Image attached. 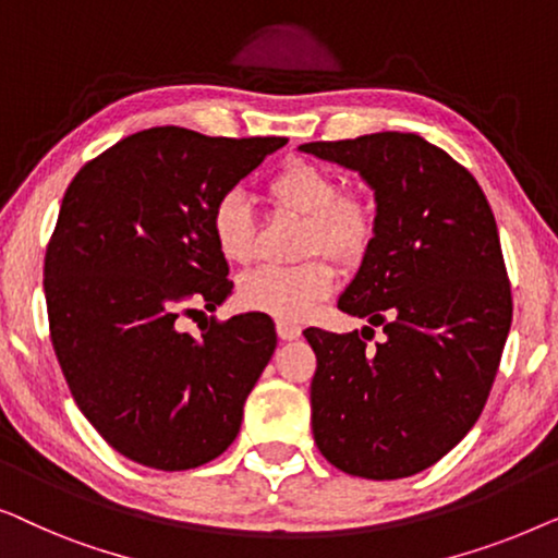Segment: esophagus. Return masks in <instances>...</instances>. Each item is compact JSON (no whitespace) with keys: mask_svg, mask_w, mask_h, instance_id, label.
Listing matches in <instances>:
<instances>
[{"mask_svg":"<svg viewBox=\"0 0 558 558\" xmlns=\"http://www.w3.org/2000/svg\"><path fill=\"white\" fill-rule=\"evenodd\" d=\"M277 335L281 340H296L302 335V327L287 323V319H277Z\"/></svg>","mask_w":558,"mask_h":558,"instance_id":"34e87169","label":"esophagus"}]
</instances>
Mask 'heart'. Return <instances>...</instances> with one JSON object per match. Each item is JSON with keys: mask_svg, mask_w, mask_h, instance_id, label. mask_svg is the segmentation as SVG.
<instances>
[{"mask_svg": "<svg viewBox=\"0 0 558 558\" xmlns=\"http://www.w3.org/2000/svg\"><path fill=\"white\" fill-rule=\"evenodd\" d=\"M269 197L279 210L307 220L304 254L323 251L335 262L355 264L376 233V216L363 197L342 195L340 180L325 167L294 162L269 182ZM213 241L231 264L254 258V218L241 193H226L210 216ZM335 289V269L323 258L300 266H262L239 284V302L287 323L304 319Z\"/></svg>", "mask_w": 558, "mask_h": 558, "instance_id": "b5f03b06", "label": "heart"}]
</instances>
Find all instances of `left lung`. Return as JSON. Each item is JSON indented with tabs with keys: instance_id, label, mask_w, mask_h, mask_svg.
Returning <instances> with one entry per match:
<instances>
[{
	"instance_id": "8db88e82",
	"label": "left lung",
	"mask_w": 558,
	"mask_h": 558,
	"mask_svg": "<svg viewBox=\"0 0 558 558\" xmlns=\"http://www.w3.org/2000/svg\"><path fill=\"white\" fill-rule=\"evenodd\" d=\"M300 151L357 172L376 201V233L338 300L371 327L304 330L317 355L312 434L348 475L411 477L460 445L498 373L513 319L498 226L475 178L418 134ZM378 324L387 338L368 347Z\"/></svg>"
}]
</instances>
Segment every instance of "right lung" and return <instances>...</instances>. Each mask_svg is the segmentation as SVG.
I'll return each mask as SVG.
<instances>
[{
  "label": "right lung",
  "instance_id": "right-lung-1",
  "mask_svg": "<svg viewBox=\"0 0 558 558\" xmlns=\"http://www.w3.org/2000/svg\"><path fill=\"white\" fill-rule=\"evenodd\" d=\"M284 144L144 129L65 190L45 256L52 348L83 416L132 462L201 468L241 429L277 348L271 317L210 319L201 335L182 332L178 317L228 300L213 208Z\"/></svg>",
  "mask_w": 558,
  "mask_h": 558
}]
</instances>
